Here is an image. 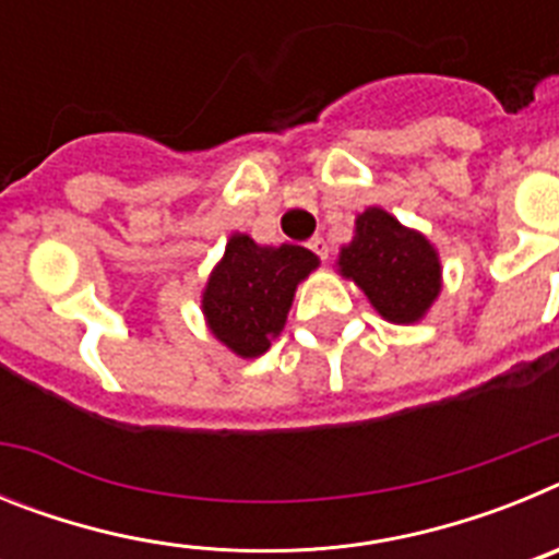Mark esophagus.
<instances>
[{"mask_svg":"<svg viewBox=\"0 0 559 559\" xmlns=\"http://www.w3.org/2000/svg\"><path fill=\"white\" fill-rule=\"evenodd\" d=\"M308 249L313 251V254L319 257V260H328V254H330V249H328V240H324L322 235L310 237V240H308Z\"/></svg>","mask_w":559,"mask_h":559,"instance_id":"1","label":"esophagus"}]
</instances>
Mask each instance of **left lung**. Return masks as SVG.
Returning a JSON list of instances; mask_svg holds the SVG:
<instances>
[{
  "instance_id": "left-lung-1",
  "label": "left lung",
  "mask_w": 559,
  "mask_h": 559,
  "mask_svg": "<svg viewBox=\"0 0 559 559\" xmlns=\"http://www.w3.org/2000/svg\"><path fill=\"white\" fill-rule=\"evenodd\" d=\"M341 274L369 296L383 319L412 324L426 316L439 294V260L433 246L383 210L355 221V240L341 249Z\"/></svg>"
}]
</instances>
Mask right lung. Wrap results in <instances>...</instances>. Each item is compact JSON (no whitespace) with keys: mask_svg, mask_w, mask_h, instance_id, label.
I'll use <instances>...</instances> for the list:
<instances>
[{"mask_svg":"<svg viewBox=\"0 0 559 559\" xmlns=\"http://www.w3.org/2000/svg\"><path fill=\"white\" fill-rule=\"evenodd\" d=\"M316 265V254L302 246L271 249L249 235L231 237L204 290V313L215 338L243 358L263 355L285 328L296 285Z\"/></svg>","mask_w":559,"mask_h":559,"instance_id":"obj_1","label":"right lung"}]
</instances>
